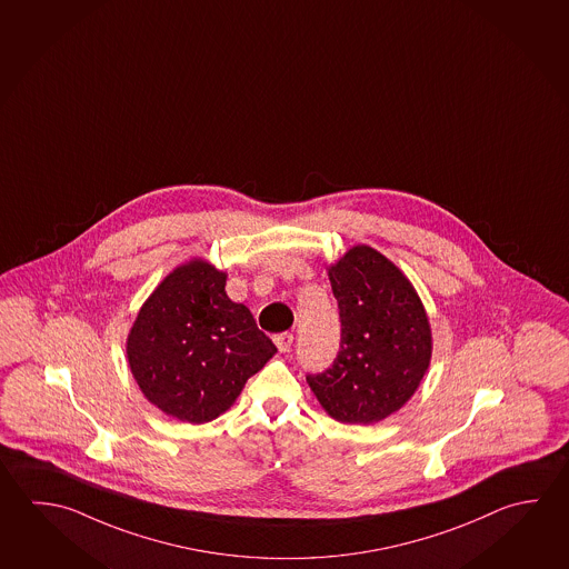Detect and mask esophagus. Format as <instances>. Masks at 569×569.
<instances>
[{"mask_svg":"<svg viewBox=\"0 0 569 569\" xmlns=\"http://www.w3.org/2000/svg\"><path fill=\"white\" fill-rule=\"evenodd\" d=\"M292 341H295L292 332H280V335H274V345L279 347L280 352H289L290 347H292Z\"/></svg>","mask_w":569,"mask_h":569,"instance_id":"34e87169","label":"esophagus"}]
</instances>
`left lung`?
Instances as JSON below:
<instances>
[{"instance_id":"left-lung-1","label":"left lung","mask_w":569,"mask_h":569,"mask_svg":"<svg viewBox=\"0 0 569 569\" xmlns=\"http://www.w3.org/2000/svg\"><path fill=\"white\" fill-rule=\"evenodd\" d=\"M327 272L339 302L341 351L307 382L332 419L379 423L413 397L429 369L427 310L403 270L367 244L349 248Z\"/></svg>"}]
</instances>
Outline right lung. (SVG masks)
<instances>
[{"label": "right lung", "mask_w": 569, "mask_h": 569, "mask_svg": "<svg viewBox=\"0 0 569 569\" xmlns=\"http://www.w3.org/2000/svg\"><path fill=\"white\" fill-rule=\"evenodd\" d=\"M227 277L204 259L176 267L128 332L126 357L140 391L178 421L217 419L277 352L252 312L228 299Z\"/></svg>", "instance_id": "right-lung-1"}]
</instances>
